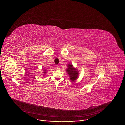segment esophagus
<instances>
[{
    "instance_id": "esophagus-1",
    "label": "esophagus",
    "mask_w": 125,
    "mask_h": 125,
    "mask_svg": "<svg viewBox=\"0 0 125 125\" xmlns=\"http://www.w3.org/2000/svg\"><path fill=\"white\" fill-rule=\"evenodd\" d=\"M56 69H57V70H60V67L58 65H57V66H56Z\"/></svg>"
}]
</instances>
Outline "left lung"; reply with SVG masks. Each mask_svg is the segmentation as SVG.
Here are the masks:
<instances>
[{
  "mask_svg": "<svg viewBox=\"0 0 125 125\" xmlns=\"http://www.w3.org/2000/svg\"><path fill=\"white\" fill-rule=\"evenodd\" d=\"M67 68L66 70L67 74L69 76L70 80L72 82H74L78 78L79 76V72L78 69L74 68L72 64H68Z\"/></svg>",
  "mask_w": 125,
  "mask_h": 125,
  "instance_id": "obj_1",
  "label": "left lung"
}]
</instances>
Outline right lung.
Wrapping results in <instances>:
<instances>
[{"mask_svg": "<svg viewBox=\"0 0 125 125\" xmlns=\"http://www.w3.org/2000/svg\"><path fill=\"white\" fill-rule=\"evenodd\" d=\"M47 72V70H46V69H44V70H43V73L42 74L43 75H45L46 74V73Z\"/></svg>", "mask_w": 125, "mask_h": 125, "instance_id": "1", "label": "right lung"}]
</instances>
